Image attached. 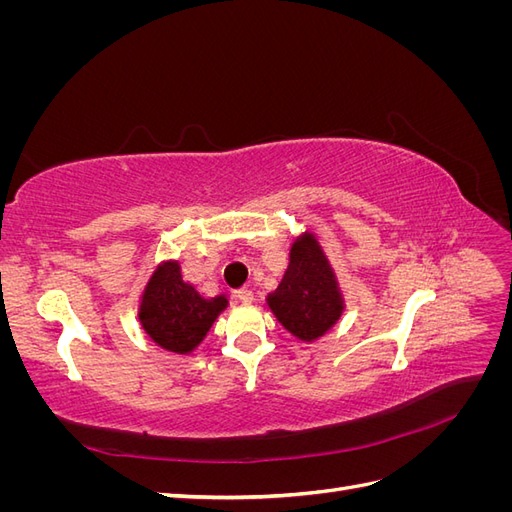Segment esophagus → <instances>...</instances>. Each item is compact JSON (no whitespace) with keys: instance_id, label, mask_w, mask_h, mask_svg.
Returning <instances> with one entry per match:
<instances>
[{"instance_id":"obj_1","label":"esophagus","mask_w":512,"mask_h":512,"mask_svg":"<svg viewBox=\"0 0 512 512\" xmlns=\"http://www.w3.org/2000/svg\"><path fill=\"white\" fill-rule=\"evenodd\" d=\"M235 297H237V301H241V303H252V301H254V292H252L250 288H241V290L235 292Z\"/></svg>"}]
</instances>
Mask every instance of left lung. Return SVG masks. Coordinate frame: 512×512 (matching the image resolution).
Instances as JSON below:
<instances>
[{"instance_id":"8db88e82","label":"left lung","mask_w":512,"mask_h":512,"mask_svg":"<svg viewBox=\"0 0 512 512\" xmlns=\"http://www.w3.org/2000/svg\"><path fill=\"white\" fill-rule=\"evenodd\" d=\"M267 303L284 329L303 342L322 337L342 316V292L312 232H305L292 243L284 280L269 294Z\"/></svg>"}]
</instances>
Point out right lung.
Masks as SVG:
<instances>
[{
  "instance_id": "1",
  "label": "right lung",
  "mask_w": 512,
  "mask_h": 512,
  "mask_svg": "<svg viewBox=\"0 0 512 512\" xmlns=\"http://www.w3.org/2000/svg\"><path fill=\"white\" fill-rule=\"evenodd\" d=\"M226 305L224 294L205 299L192 284L183 282L179 262L168 260L147 282L138 320L160 348L190 354Z\"/></svg>"
}]
</instances>
